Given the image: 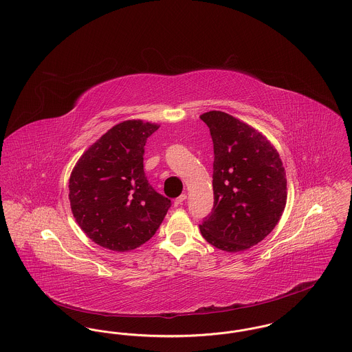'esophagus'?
<instances>
[{"mask_svg": "<svg viewBox=\"0 0 352 352\" xmlns=\"http://www.w3.org/2000/svg\"><path fill=\"white\" fill-rule=\"evenodd\" d=\"M186 198H187V195L186 194H182V195H179L175 201H174V206H179V204H182L184 201H186Z\"/></svg>", "mask_w": 352, "mask_h": 352, "instance_id": "obj_1", "label": "esophagus"}]
</instances>
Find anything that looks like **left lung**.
<instances>
[{"instance_id":"obj_1","label":"left lung","mask_w":352,"mask_h":352,"mask_svg":"<svg viewBox=\"0 0 352 352\" xmlns=\"http://www.w3.org/2000/svg\"><path fill=\"white\" fill-rule=\"evenodd\" d=\"M214 142V208L201 236L221 251L250 250L277 226L287 198L278 151L250 124L226 112L201 115Z\"/></svg>"}]
</instances>
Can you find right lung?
Instances as JSON below:
<instances>
[{"mask_svg":"<svg viewBox=\"0 0 352 352\" xmlns=\"http://www.w3.org/2000/svg\"><path fill=\"white\" fill-rule=\"evenodd\" d=\"M160 124L122 121L96 140L72 168L68 199L72 215L92 241L128 252L145 244L170 208L144 173L148 137Z\"/></svg>","mask_w":352,"mask_h":352,"instance_id":"right-lung-1","label":"right lung"}]
</instances>
